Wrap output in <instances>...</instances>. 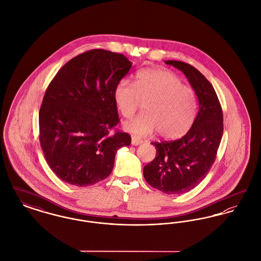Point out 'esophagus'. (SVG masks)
Returning <instances> with one entry per match:
<instances>
[{
	"label": "esophagus",
	"mask_w": 261,
	"mask_h": 261,
	"mask_svg": "<svg viewBox=\"0 0 261 261\" xmlns=\"http://www.w3.org/2000/svg\"><path fill=\"white\" fill-rule=\"evenodd\" d=\"M142 142H143V140H142L141 138H139V137H132V144H133V145H139V144H141Z\"/></svg>",
	"instance_id": "obj_1"
}]
</instances>
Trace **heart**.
Masks as SVG:
<instances>
[{
	"instance_id": "heart-1",
	"label": "heart",
	"mask_w": 261,
	"mask_h": 261,
	"mask_svg": "<svg viewBox=\"0 0 261 261\" xmlns=\"http://www.w3.org/2000/svg\"><path fill=\"white\" fill-rule=\"evenodd\" d=\"M113 98L124 118H132L140 101H144V112L124 124L127 132L139 137L155 132L167 139L182 137L191 128L197 110L193 90L166 69H140L135 83L122 80L116 84Z\"/></svg>"
}]
</instances>
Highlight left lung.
Returning a JSON list of instances; mask_svg holds the SVG:
<instances>
[{"label": "left lung", "mask_w": 261, "mask_h": 261, "mask_svg": "<svg viewBox=\"0 0 261 261\" xmlns=\"http://www.w3.org/2000/svg\"><path fill=\"white\" fill-rule=\"evenodd\" d=\"M165 63L188 77L198 98L199 109L191 129L181 138L152 142L157 153L143 168V176L160 192L180 194L195 188L214 163L223 136V112L212 84L199 70L184 62Z\"/></svg>", "instance_id": "obj_1"}]
</instances>
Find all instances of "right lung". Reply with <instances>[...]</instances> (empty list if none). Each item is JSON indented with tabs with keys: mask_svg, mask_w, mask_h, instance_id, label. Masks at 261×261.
Returning a JSON list of instances; mask_svg holds the SVG:
<instances>
[{
	"mask_svg": "<svg viewBox=\"0 0 261 261\" xmlns=\"http://www.w3.org/2000/svg\"><path fill=\"white\" fill-rule=\"evenodd\" d=\"M132 64L122 54L89 50L69 61L47 87L39 140L62 180L87 187L107 178L118 149L130 144L129 135L112 129L120 122L113 91Z\"/></svg>",
	"mask_w": 261,
	"mask_h": 261,
	"instance_id": "obj_1",
	"label": "right lung"
}]
</instances>
